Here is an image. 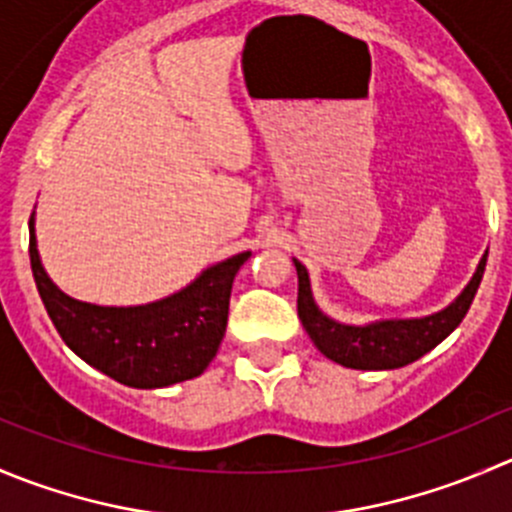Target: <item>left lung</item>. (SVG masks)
I'll return each instance as SVG.
<instances>
[{
  "instance_id": "1",
  "label": "left lung",
  "mask_w": 512,
  "mask_h": 512,
  "mask_svg": "<svg viewBox=\"0 0 512 512\" xmlns=\"http://www.w3.org/2000/svg\"><path fill=\"white\" fill-rule=\"evenodd\" d=\"M485 260H488V255H483L478 272L463 290V295L445 310L430 317H420V320H385L372 322L367 327L340 325V322L322 315L312 300L307 270L302 267V262L295 260L297 282H300V287H297V315H300L302 327L315 342L317 350L337 365L352 367V370H393V367L410 365L418 357H423L463 322L470 305H473L480 280H483Z\"/></svg>"
}]
</instances>
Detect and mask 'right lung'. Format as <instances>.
<instances>
[{
    "mask_svg": "<svg viewBox=\"0 0 512 512\" xmlns=\"http://www.w3.org/2000/svg\"><path fill=\"white\" fill-rule=\"evenodd\" d=\"M250 252L202 272L167 300L140 307H99L57 290L37 255L29 217V262L49 320L69 350L130 388H167L202 375L227 327L230 292Z\"/></svg>",
    "mask_w": 512,
    "mask_h": 512,
    "instance_id": "right-lung-1",
    "label": "right lung"
}]
</instances>
